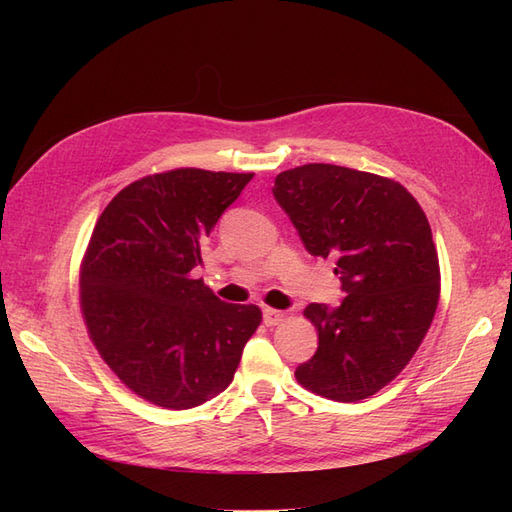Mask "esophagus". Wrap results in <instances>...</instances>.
<instances>
[{
	"label": "esophagus",
	"mask_w": 512,
	"mask_h": 512,
	"mask_svg": "<svg viewBox=\"0 0 512 512\" xmlns=\"http://www.w3.org/2000/svg\"><path fill=\"white\" fill-rule=\"evenodd\" d=\"M262 320H265L267 327H275V324H280V322L286 320V314L280 312V309L265 307V309H262Z\"/></svg>",
	"instance_id": "obj_1"
}]
</instances>
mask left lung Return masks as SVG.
Returning <instances> with one entry per match:
<instances>
[{
    "label": "left lung",
    "mask_w": 512,
    "mask_h": 512,
    "mask_svg": "<svg viewBox=\"0 0 512 512\" xmlns=\"http://www.w3.org/2000/svg\"><path fill=\"white\" fill-rule=\"evenodd\" d=\"M273 196L312 256L333 258L346 297L309 303L318 350L294 371L333 401L376 395L425 339L440 299V265L427 215L404 185L335 164L275 177Z\"/></svg>",
    "instance_id": "1"
}]
</instances>
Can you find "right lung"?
Returning a JSON list of instances; mask_svg holds the SVG:
<instances>
[{"label":"right lung","instance_id":"right-lung-1","mask_svg":"<svg viewBox=\"0 0 512 512\" xmlns=\"http://www.w3.org/2000/svg\"><path fill=\"white\" fill-rule=\"evenodd\" d=\"M254 173L175 168L106 205L81 262V312L104 363L132 393L188 410L232 382L262 320L224 303L192 269L220 215Z\"/></svg>","mask_w":512,"mask_h":512}]
</instances>
